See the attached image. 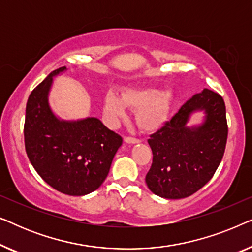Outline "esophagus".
<instances>
[{
	"label": "esophagus",
	"mask_w": 252,
	"mask_h": 252,
	"mask_svg": "<svg viewBox=\"0 0 252 252\" xmlns=\"http://www.w3.org/2000/svg\"><path fill=\"white\" fill-rule=\"evenodd\" d=\"M126 143H130V144H136V143H140L141 141L139 139H135V137H130V136H126L125 139H124Z\"/></svg>",
	"instance_id": "1"
}]
</instances>
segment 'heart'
<instances>
[{
	"label": "heart",
	"instance_id": "b5f03b06",
	"mask_svg": "<svg viewBox=\"0 0 252 252\" xmlns=\"http://www.w3.org/2000/svg\"><path fill=\"white\" fill-rule=\"evenodd\" d=\"M172 94L155 87L127 89L122 95L110 92L104 98V110L116 120L126 116L127 108L136 110L135 122L144 132L153 133L163 127L171 109Z\"/></svg>",
	"mask_w": 252,
	"mask_h": 252
}]
</instances>
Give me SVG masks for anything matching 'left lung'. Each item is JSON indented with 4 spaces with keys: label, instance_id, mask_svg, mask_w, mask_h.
Listing matches in <instances>:
<instances>
[{
    "label": "left lung",
    "instance_id": "8db88e82",
    "mask_svg": "<svg viewBox=\"0 0 252 252\" xmlns=\"http://www.w3.org/2000/svg\"><path fill=\"white\" fill-rule=\"evenodd\" d=\"M203 111L199 126L187 125L194 112ZM226 106L221 96L204 88L188 99L148 143L153 164L146 175L148 188L168 199L188 197L208 184L225 153Z\"/></svg>",
    "mask_w": 252,
    "mask_h": 252
}]
</instances>
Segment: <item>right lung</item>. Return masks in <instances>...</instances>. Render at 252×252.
Returning <instances> with one entry per match:
<instances>
[{"label":"right lung","instance_id":"add662e5","mask_svg":"<svg viewBox=\"0 0 252 252\" xmlns=\"http://www.w3.org/2000/svg\"><path fill=\"white\" fill-rule=\"evenodd\" d=\"M66 70L53 71L31 93L24 125L25 149L48 185L63 194L84 196L104 182L123 139L95 117L64 120L55 115L49 93L54 78Z\"/></svg>","mask_w":252,"mask_h":252}]
</instances>
